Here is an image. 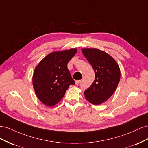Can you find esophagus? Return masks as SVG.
<instances>
[{
    "mask_svg": "<svg viewBox=\"0 0 148 148\" xmlns=\"http://www.w3.org/2000/svg\"><path fill=\"white\" fill-rule=\"evenodd\" d=\"M80 83H81V80H77V81L75 82V84L77 85L79 84Z\"/></svg>",
    "mask_w": 148,
    "mask_h": 148,
    "instance_id": "34e87169",
    "label": "esophagus"
}]
</instances>
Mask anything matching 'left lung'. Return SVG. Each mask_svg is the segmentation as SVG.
<instances>
[{"instance_id":"8db88e82","label":"left lung","mask_w":148,"mask_h":148,"mask_svg":"<svg viewBox=\"0 0 148 148\" xmlns=\"http://www.w3.org/2000/svg\"><path fill=\"white\" fill-rule=\"evenodd\" d=\"M82 51L95 73V81L84 91V96L91 104L99 105L108 100L117 88L120 79L119 66L114 58L98 49L85 48Z\"/></svg>"}]
</instances>
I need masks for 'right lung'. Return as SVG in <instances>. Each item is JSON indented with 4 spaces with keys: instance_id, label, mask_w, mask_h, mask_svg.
Instances as JSON below:
<instances>
[{
    "instance_id": "right-lung-1",
    "label": "right lung",
    "mask_w": 148,
    "mask_h": 148,
    "mask_svg": "<svg viewBox=\"0 0 148 148\" xmlns=\"http://www.w3.org/2000/svg\"><path fill=\"white\" fill-rule=\"evenodd\" d=\"M77 49L49 53L35 68L33 85L36 95L44 104L51 107L64 96L70 84H75L67 64Z\"/></svg>"
}]
</instances>
